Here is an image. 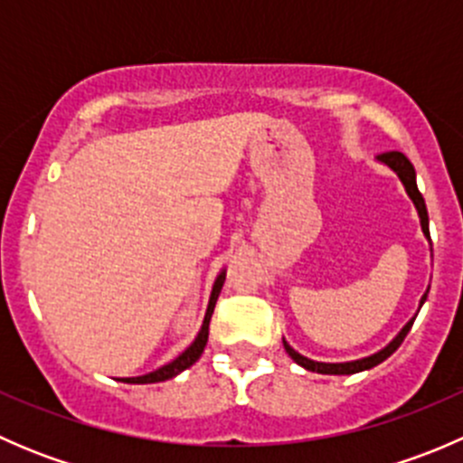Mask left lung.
<instances>
[{
	"mask_svg": "<svg viewBox=\"0 0 463 463\" xmlns=\"http://www.w3.org/2000/svg\"><path fill=\"white\" fill-rule=\"evenodd\" d=\"M378 161L385 163L387 167H392V170L399 175L401 184L405 185V193L410 194V199H412L414 205H417V213L419 217H421V228H423V235L430 240V231H428V210H426V202H423L421 193H419L417 188V175H414V167L412 163L408 161V156L401 152H385V154H378ZM428 296L421 298V305L426 302ZM414 320H410L408 325L401 329V334L396 335L394 340H392L390 345H387L385 349H381V352L372 354V356L367 358H361V361H352V363H318V361H311V358L302 356V354H298L296 349L291 347L288 343H284V349H287L288 356L293 358V361L298 363V365H302L305 370L309 372H318V374H356V372H363V370H372V367H376L378 363H383L385 358H390L392 354L396 352V349L401 347V343H403V338L408 335V331L412 329Z\"/></svg>",
	"mask_w": 463,
	"mask_h": 463,
	"instance_id": "8db88e82",
	"label": "left lung"
}]
</instances>
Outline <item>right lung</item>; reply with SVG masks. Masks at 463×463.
<instances>
[{
	"label": "right lung",
	"mask_w": 463,
	"mask_h": 463,
	"mask_svg": "<svg viewBox=\"0 0 463 463\" xmlns=\"http://www.w3.org/2000/svg\"><path fill=\"white\" fill-rule=\"evenodd\" d=\"M223 279H226V273H219V278L214 279V287H213V293H210L208 311H205L202 331H199V335H197V338H194V343L190 345V347L185 349V352L181 354L179 358H175V361L167 363V365L158 367L156 372H149V374L137 376V378H120V381L138 383V385H143V383H161V381H167V378H175L176 374H181V372H184V370H188L190 365H194V363L199 361V356H202V354H203L205 343H208V325H210V318H213V311H214V305H217L219 293H222Z\"/></svg>",
	"instance_id": "add662e5"
}]
</instances>
